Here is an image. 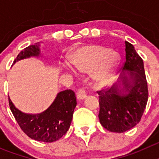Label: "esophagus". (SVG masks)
<instances>
[{"label": "esophagus", "instance_id": "esophagus-1", "mask_svg": "<svg viewBox=\"0 0 159 159\" xmlns=\"http://www.w3.org/2000/svg\"><path fill=\"white\" fill-rule=\"evenodd\" d=\"M76 97L78 99H84L86 97V92H85V89L84 88L78 89L76 92Z\"/></svg>", "mask_w": 159, "mask_h": 159}]
</instances>
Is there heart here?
I'll return each mask as SVG.
<instances>
[{"mask_svg": "<svg viewBox=\"0 0 159 159\" xmlns=\"http://www.w3.org/2000/svg\"><path fill=\"white\" fill-rule=\"evenodd\" d=\"M119 57L116 52L99 45L82 48L71 58V63L79 71H89L96 65L93 79L98 86H104L113 80Z\"/></svg>", "mask_w": 159, "mask_h": 159, "instance_id": "obj_1", "label": "heart"}]
</instances>
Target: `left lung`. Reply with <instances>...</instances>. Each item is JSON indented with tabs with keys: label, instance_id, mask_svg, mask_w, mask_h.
<instances>
[{
	"label": "left lung",
	"instance_id": "8db88e82",
	"mask_svg": "<svg viewBox=\"0 0 159 159\" xmlns=\"http://www.w3.org/2000/svg\"><path fill=\"white\" fill-rule=\"evenodd\" d=\"M126 57L123 71H130V80L121 77L124 88L115 84L110 89L97 91L99 94V122L109 131L123 133L139 123L148 100V88L143 60L134 46L125 42ZM127 92V93H125Z\"/></svg>",
	"mask_w": 159,
	"mask_h": 159
}]
</instances>
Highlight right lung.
Segmentation results:
<instances>
[{"label":"right lung","mask_w":159,"mask_h":159,"mask_svg":"<svg viewBox=\"0 0 159 159\" xmlns=\"http://www.w3.org/2000/svg\"><path fill=\"white\" fill-rule=\"evenodd\" d=\"M39 54V43H36L24 48L13 64L20 60ZM8 103L18 125L29 138L36 141L52 143L62 138L68 130L77 102L75 92L69 89L60 92L52 104L45 111L38 115H29L20 111L9 98Z\"/></svg>","instance_id":"right-lung-1"}]
</instances>
